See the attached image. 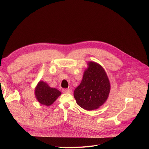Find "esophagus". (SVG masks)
<instances>
[{
	"label": "esophagus",
	"instance_id": "esophagus-1",
	"mask_svg": "<svg viewBox=\"0 0 149 149\" xmlns=\"http://www.w3.org/2000/svg\"><path fill=\"white\" fill-rule=\"evenodd\" d=\"M62 91L63 93H69L72 92L71 89H63L62 90Z\"/></svg>",
	"mask_w": 149,
	"mask_h": 149
}]
</instances>
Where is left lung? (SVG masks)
Returning <instances> with one entry per match:
<instances>
[{
	"label": "left lung",
	"instance_id": "1",
	"mask_svg": "<svg viewBox=\"0 0 149 149\" xmlns=\"http://www.w3.org/2000/svg\"><path fill=\"white\" fill-rule=\"evenodd\" d=\"M88 65L80 84L74 90V96L78 105L86 110L92 111L106 102L111 85L102 66L93 61L88 62Z\"/></svg>",
	"mask_w": 149,
	"mask_h": 149
}]
</instances>
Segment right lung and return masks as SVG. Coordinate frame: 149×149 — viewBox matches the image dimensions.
Instances as JSON below:
<instances>
[{
    "label": "right lung",
    "mask_w": 149,
    "mask_h": 149,
    "mask_svg": "<svg viewBox=\"0 0 149 149\" xmlns=\"http://www.w3.org/2000/svg\"><path fill=\"white\" fill-rule=\"evenodd\" d=\"M61 94L60 91L56 88H51L43 81H39L35 89L36 99L40 104L46 106L53 104Z\"/></svg>",
    "instance_id": "right-lung-1"
}]
</instances>
